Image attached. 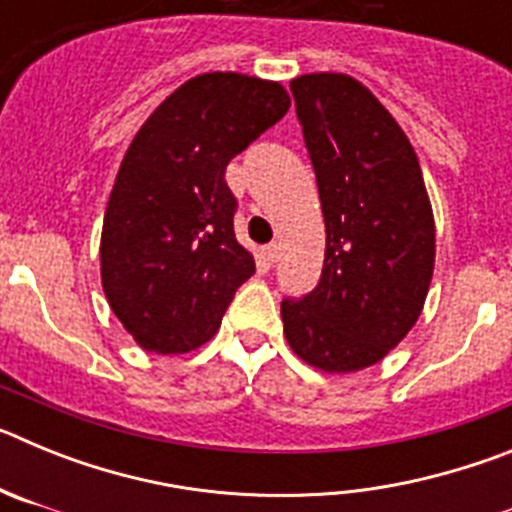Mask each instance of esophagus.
<instances>
[{
    "label": "esophagus",
    "mask_w": 512,
    "mask_h": 512,
    "mask_svg": "<svg viewBox=\"0 0 512 512\" xmlns=\"http://www.w3.org/2000/svg\"><path fill=\"white\" fill-rule=\"evenodd\" d=\"M261 259H264V264H274V261L279 259V246L277 243H269V246L261 248Z\"/></svg>",
    "instance_id": "1"
}]
</instances>
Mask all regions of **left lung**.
Returning a JSON list of instances; mask_svg holds the SVG:
<instances>
[{
    "instance_id": "obj_1",
    "label": "left lung",
    "mask_w": 512,
    "mask_h": 512,
    "mask_svg": "<svg viewBox=\"0 0 512 512\" xmlns=\"http://www.w3.org/2000/svg\"><path fill=\"white\" fill-rule=\"evenodd\" d=\"M318 179L325 259L310 295L282 302L284 338L305 364L351 374L377 364L423 312L436 223L405 130L359 79L289 81Z\"/></svg>"
}]
</instances>
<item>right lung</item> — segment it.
<instances>
[{"label": "right lung", "instance_id": "add662e5", "mask_svg": "<svg viewBox=\"0 0 512 512\" xmlns=\"http://www.w3.org/2000/svg\"><path fill=\"white\" fill-rule=\"evenodd\" d=\"M279 81L192 76L140 125L104 210L99 271L112 312L143 351L205 346L256 271L235 238L225 166L287 115Z\"/></svg>", "mask_w": 512, "mask_h": 512}]
</instances>
